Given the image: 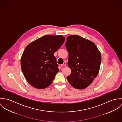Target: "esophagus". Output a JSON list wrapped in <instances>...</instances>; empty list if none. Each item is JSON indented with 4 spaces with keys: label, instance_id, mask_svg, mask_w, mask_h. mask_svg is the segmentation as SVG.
<instances>
[{
    "label": "esophagus",
    "instance_id": "esophagus-1",
    "mask_svg": "<svg viewBox=\"0 0 122 122\" xmlns=\"http://www.w3.org/2000/svg\"><path fill=\"white\" fill-rule=\"evenodd\" d=\"M66 63L64 62V63H63V64H62V65H61V66H66Z\"/></svg>",
    "mask_w": 122,
    "mask_h": 122
}]
</instances>
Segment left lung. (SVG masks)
Wrapping results in <instances>:
<instances>
[{"mask_svg":"<svg viewBox=\"0 0 122 122\" xmlns=\"http://www.w3.org/2000/svg\"><path fill=\"white\" fill-rule=\"evenodd\" d=\"M66 40L68 66L71 69L67 79L74 88L84 89L92 83L98 74L101 55L94 42L80 36L71 35Z\"/></svg>","mask_w":122,"mask_h":122,"instance_id":"left-lung-1","label":"left lung"}]
</instances>
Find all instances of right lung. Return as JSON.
Segmentation results:
<instances>
[{"label": "right lung", "mask_w": 122, "mask_h": 122, "mask_svg": "<svg viewBox=\"0 0 122 122\" xmlns=\"http://www.w3.org/2000/svg\"><path fill=\"white\" fill-rule=\"evenodd\" d=\"M65 40L62 36H44L25 48L21 58V68L31 86L44 89L51 84L59 71L54 54Z\"/></svg>", "instance_id": "right-lung-1"}]
</instances>
